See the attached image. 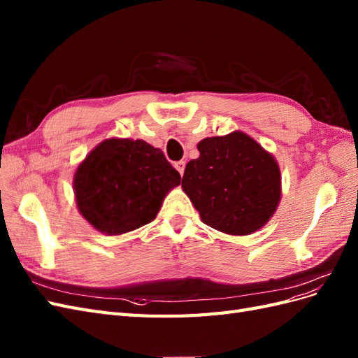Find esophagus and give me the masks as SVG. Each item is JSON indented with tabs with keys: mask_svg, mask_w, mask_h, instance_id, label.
Returning <instances> with one entry per match:
<instances>
[{
	"mask_svg": "<svg viewBox=\"0 0 358 358\" xmlns=\"http://www.w3.org/2000/svg\"><path fill=\"white\" fill-rule=\"evenodd\" d=\"M176 170L180 173V176H183V171H185V161H178L175 162Z\"/></svg>",
	"mask_w": 358,
	"mask_h": 358,
	"instance_id": "1",
	"label": "esophagus"
}]
</instances>
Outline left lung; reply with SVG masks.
I'll return each mask as SVG.
<instances>
[{"mask_svg": "<svg viewBox=\"0 0 358 358\" xmlns=\"http://www.w3.org/2000/svg\"><path fill=\"white\" fill-rule=\"evenodd\" d=\"M197 149L200 157L187 164L182 189L201 221L231 236L263 229L282 194L275 157L242 131L206 137Z\"/></svg>", "mask_w": 358, "mask_h": 358, "instance_id": "1", "label": "left lung"}]
</instances>
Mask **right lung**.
I'll return each mask as SVG.
<instances>
[{
	"label": "right lung",
	"mask_w": 358,
	"mask_h": 358,
	"mask_svg": "<svg viewBox=\"0 0 358 358\" xmlns=\"http://www.w3.org/2000/svg\"><path fill=\"white\" fill-rule=\"evenodd\" d=\"M180 175L145 140L112 137L96 145L73 176L78 209L96 231L119 236L155 220Z\"/></svg>",
	"instance_id": "right-lung-1"
}]
</instances>
